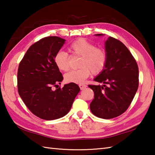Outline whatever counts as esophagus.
Wrapping results in <instances>:
<instances>
[{
	"instance_id": "1",
	"label": "esophagus",
	"mask_w": 155,
	"mask_h": 155,
	"mask_svg": "<svg viewBox=\"0 0 155 155\" xmlns=\"http://www.w3.org/2000/svg\"><path fill=\"white\" fill-rule=\"evenodd\" d=\"M79 87H80L81 90H83V89H84L86 87L87 85H84V84H80V85H79Z\"/></svg>"
}]
</instances>
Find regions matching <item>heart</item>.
I'll return each mask as SVG.
<instances>
[{
  "label": "heart",
  "mask_w": 155,
  "mask_h": 155,
  "mask_svg": "<svg viewBox=\"0 0 155 155\" xmlns=\"http://www.w3.org/2000/svg\"><path fill=\"white\" fill-rule=\"evenodd\" d=\"M68 51L73 56H81L79 66L81 68L71 70L65 74L64 80L67 83L81 84L91 74H99L104 68L107 61V52L103 48L96 47L94 44L84 39L74 41ZM70 57L66 52L59 51L54 57L56 67L66 71L70 68Z\"/></svg>",
  "instance_id": "b5f03b06"
}]
</instances>
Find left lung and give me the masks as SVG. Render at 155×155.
Wrapping results in <instances>:
<instances>
[{
	"mask_svg": "<svg viewBox=\"0 0 155 155\" xmlns=\"http://www.w3.org/2000/svg\"><path fill=\"white\" fill-rule=\"evenodd\" d=\"M105 51L106 66L94 79L103 85H88L95 94L90 109L99 118L111 119L123 114L133 101L139 86V68L133 55L120 41L108 37Z\"/></svg>",
	"mask_w": 155,
	"mask_h": 155,
	"instance_id": "left-lung-1",
	"label": "left lung"
}]
</instances>
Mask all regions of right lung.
Segmentation results:
<instances>
[{"label":"right lung","instance_id":"obj_1","mask_svg":"<svg viewBox=\"0 0 155 155\" xmlns=\"http://www.w3.org/2000/svg\"><path fill=\"white\" fill-rule=\"evenodd\" d=\"M65 41L56 36L40 39L29 48L19 64V95L29 110L41 119L52 120L64 116L80 91L74 83L52 90L63 80L54 57Z\"/></svg>","mask_w":155,"mask_h":155}]
</instances>
